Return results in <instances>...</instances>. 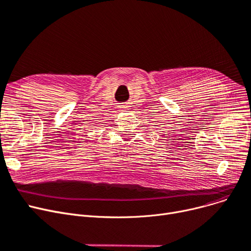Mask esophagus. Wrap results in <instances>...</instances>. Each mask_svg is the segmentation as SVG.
Here are the masks:
<instances>
[{
	"label": "esophagus",
	"mask_w": 251,
	"mask_h": 251,
	"mask_svg": "<svg viewBox=\"0 0 251 251\" xmlns=\"http://www.w3.org/2000/svg\"><path fill=\"white\" fill-rule=\"evenodd\" d=\"M119 110L121 111V112H126V111L128 110V106H127V105H125V104H123V105H120V106H119Z\"/></svg>",
	"instance_id": "34e87169"
}]
</instances>
